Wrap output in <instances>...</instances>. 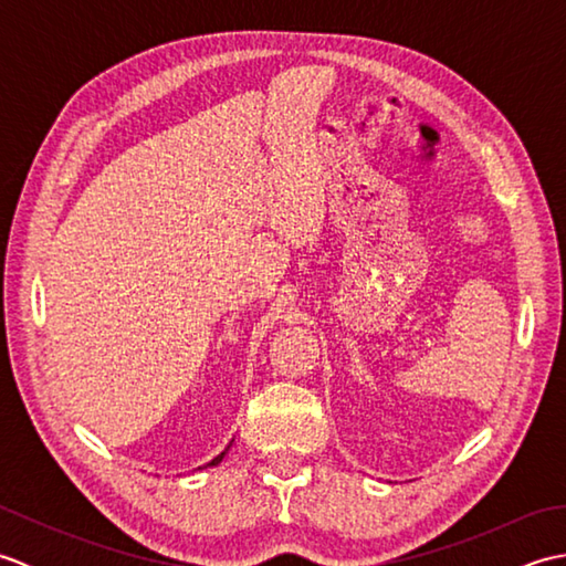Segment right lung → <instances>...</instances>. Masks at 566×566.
Wrapping results in <instances>:
<instances>
[{
	"label": "right lung",
	"mask_w": 566,
	"mask_h": 566,
	"mask_svg": "<svg viewBox=\"0 0 566 566\" xmlns=\"http://www.w3.org/2000/svg\"><path fill=\"white\" fill-rule=\"evenodd\" d=\"M231 444H233V440H231ZM231 444H228V448H226V450H223L219 457H213V460H211L209 464H203V467H199V469H207V467H216V464H221V460H223V457H226V452L231 450Z\"/></svg>",
	"instance_id": "obj_1"
}]
</instances>
